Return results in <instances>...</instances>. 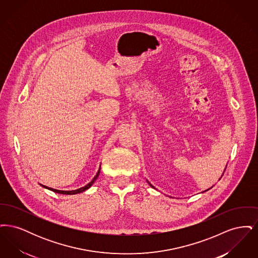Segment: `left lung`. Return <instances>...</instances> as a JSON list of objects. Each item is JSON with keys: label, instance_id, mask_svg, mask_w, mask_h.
I'll return each instance as SVG.
<instances>
[{"label": "left lung", "instance_id": "8db88e82", "mask_svg": "<svg viewBox=\"0 0 258 258\" xmlns=\"http://www.w3.org/2000/svg\"><path fill=\"white\" fill-rule=\"evenodd\" d=\"M150 184V185H151V186H152V187H154V186H153V185H152V184ZM207 190H208V189H207Z\"/></svg>", "mask_w": 258, "mask_h": 258}]
</instances>
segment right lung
Here are the masks:
<instances>
[{"label": "right lung", "instance_id": "right-lung-1", "mask_svg": "<svg viewBox=\"0 0 258 258\" xmlns=\"http://www.w3.org/2000/svg\"><path fill=\"white\" fill-rule=\"evenodd\" d=\"M99 171H100V167H99V169H98L97 175L94 177V179H93L89 184H87L85 186H82V187H80V188H78V189H74V190H59V189H55V188H52V187H48V186L43 185V184H40V185L43 186L44 188H47V189H49V190H52V191H54V192H56V194H60V195H77V194H80V192L85 191L92 184L95 183V181L97 180V178H98V175H99Z\"/></svg>", "mask_w": 258, "mask_h": 258}]
</instances>
